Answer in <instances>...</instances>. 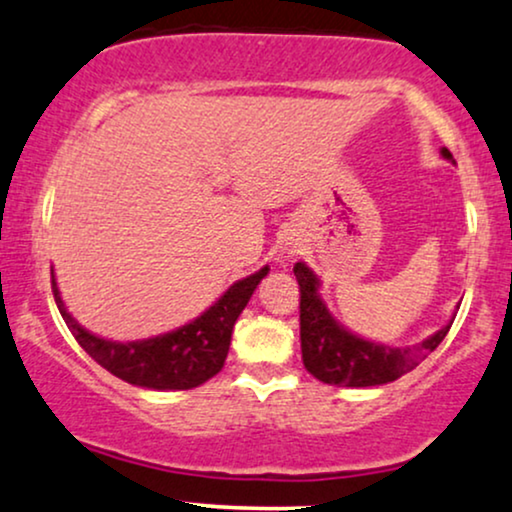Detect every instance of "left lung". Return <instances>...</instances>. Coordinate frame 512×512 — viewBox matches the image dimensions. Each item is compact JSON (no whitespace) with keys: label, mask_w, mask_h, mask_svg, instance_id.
Listing matches in <instances>:
<instances>
[{"label":"left lung","mask_w":512,"mask_h":512,"mask_svg":"<svg viewBox=\"0 0 512 512\" xmlns=\"http://www.w3.org/2000/svg\"><path fill=\"white\" fill-rule=\"evenodd\" d=\"M441 155L451 159V152L443 147ZM300 286V348H303V365L312 377L331 386H381L396 381L403 374L415 369L429 353L439 348L446 338L453 319L434 336L408 348H391L384 343H372L367 338L350 334L331 317L329 307L319 295L317 274L298 262L293 267Z\"/></svg>","instance_id":"1"}]
</instances>
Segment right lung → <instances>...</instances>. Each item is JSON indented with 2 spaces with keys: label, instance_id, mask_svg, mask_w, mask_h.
<instances>
[{
  "label": "right lung",
  "instance_id": "right-lung-1",
  "mask_svg": "<svg viewBox=\"0 0 512 512\" xmlns=\"http://www.w3.org/2000/svg\"><path fill=\"white\" fill-rule=\"evenodd\" d=\"M267 272L269 267H262L248 279L233 283L217 303L190 324L178 326L169 334L128 343L109 341V338H100L83 329L66 310L57 281H54V272L52 291L69 331L97 365L112 372L114 377L133 386H143V389L188 391L221 372L226 355H229L233 324H236L238 315L248 305L250 295L255 293L257 283L267 276Z\"/></svg>",
  "mask_w": 512,
  "mask_h": 512
}]
</instances>
